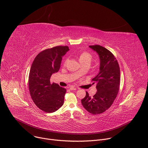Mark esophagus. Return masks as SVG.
<instances>
[{
	"mask_svg": "<svg viewBox=\"0 0 148 148\" xmlns=\"http://www.w3.org/2000/svg\"><path fill=\"white\" fill-rule=\"evenodd\" d=\"M70 90H77V88H75V87H71L70 88Z\"/></svg>",
	"mask_w": 148,
	"mask_h": 148,
	"instance_id": "34e87169",
	"label": "esophagus"
}]
</instances>
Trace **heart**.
<instances>
[{
    "label": "heart",
    "instance_id": "b5f03b06",
    "mask_svg": "<svg viewBox=\"0 0 148 148\" xmlns=\"http://www.w3.org/2000/svg\"><path fill=\"white\" fill-rule=\"evenodd\" d=\"M78 60L82 65L86 64V63H89V64H90L92 60V56L87 52H83L79 56ZM77 73L78 74L80 75L81 72L80 70H79L77 72Z\"/></svg>",
    "mask_w": 148,
    "mask_h": 148
}]
</instances>
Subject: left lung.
Instances as JSON below:
<instances>
[{"instance_id": "8db88e82", "label": "left lung", "mask_w": 148, "mask_h": 148, "mask_svg": "<svg viewBox=\"0 0 148 148\" xmlns=\"http://www.w3.org/2000/svg\"><path fill=\"white\" fill-rule=\"evenodd\" d=\"M89 47L98 54L99 58V71L92 79L97 91L92 97L86 92L81 103L88 112L97 115L108 110L116 98L120 84V69L117 60L108 50L99 45Z\"/></svg>"}]
</instances>
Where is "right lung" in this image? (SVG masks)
Returning <instances> with one entry per match:
<instances>
[{"label":"right lung","instance_id":"right-lung-1","mask_svg":"<svg viewBox=\"0 0 148 148\" xmlns=\"http://www.w3.org/2000/svg\"><path fill=\"white\" fill-rule=\"evenodd\" d=\"M67 46H57L40 52L34 58L29 73L31 97L41 110L52 113L64 103L66 89L50 83L53 74L58 71L62 57L69 51Z\"/></svg>","mask_w":148,"mask_h":148}]
</instances>
